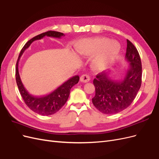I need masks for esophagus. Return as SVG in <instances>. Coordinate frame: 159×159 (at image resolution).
<instances>
[{
	"mask_svg": "<svg viewBox=\"0 0 159 159\" xmlns=\"http://www.w3.org/2000/svg\"><path fill=\"white\" fill-rule=\"evenodd\" d=\"M90 80V78L89 76L87 74H84L80 77V81L81 82H83V83H87L88 81H89Z\"/></svg>",
	"mask_w": 159,
	"mask_h": 159,
	"instance_id": "obj_1",
	"label": "esophagus"
}]
</instances>
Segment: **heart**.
I'll list each match as a JSON object with an SVG mask.
<instances>
[{"instance_id":"b5f03b06","label":"heart","mask_w":159,"mask_h":159,"mask_svg":"<svg viewBox=\"0 0 159 159\" xmlns=\"http://www.w3.org/2000/svg\"><path fill=\"white\" fill-rule=\"evenodd\" d=\"M120 50L121 46L117 41L105 37L81 40L76 46V51L81 56H93L91 66L98 71L107 70L117 57Z\"/></svg>"}]
</instances>
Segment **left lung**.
<instances>
[{
	"instance_id": "8db88e82",
	"label": "left lung",
	"mask_w": 159,
	"mask_h": 159,
	"mask_svg": "<svg viewBox=\"0 0 159 159\" xmlns=\"http://www.w3.org/2000/svg\"><path fill=\"white\" fill-rule=\"evenodd\" d=\"M125 60L129 68L121 80H113L109 71H103L93 80L94 106L104 114L117 113L127 108L135 98L141 85L142 65L139 52L127 40Z\"/></svg>"
}]
</instances>
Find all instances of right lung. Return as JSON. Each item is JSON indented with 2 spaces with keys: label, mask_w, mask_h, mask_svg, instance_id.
<instances>
[{
  "label": "right lung",
  "mask_w": 159,
  "mask_h": 159,
  "mask_svg": "<svg viewBox=\"0 0 159 159\" xmlns=\"http://www.w3.org/2000/svg\"><path fill=\"white\" fill-rule=\"evenodd\" d=\"M64 36V34L61 32L48 31L32 38L31 40L26 42V44L22 48L16 62V81L22 98L27 106L34 112L44 115V116L56 113L64 106L69 98L70 89L74 85L78 83L80 77L78 75L72 77L48 95L41 96V97H37V96L36 97V96H33L28 93V90L24 86L18 71V62L24 52L30 46L34 41L40 40L44 36L60 38Z\"/></svg>",
  "instance_id": "1"
}]
</instances>
